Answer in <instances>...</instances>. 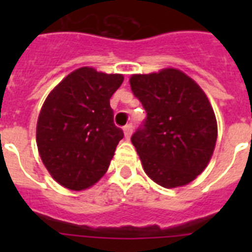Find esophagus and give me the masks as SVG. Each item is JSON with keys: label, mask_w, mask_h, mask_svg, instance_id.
I'll use <instances>...</instances> for the list:
<instances>
[{"label": "esophagus", "mask_w": 252, "mask_h": 252, "mask_svg": "<svg viewBox=\"0 0 252 252\" xmlns=\"http://www.w3.org/2000/svg\"><path fill=\"white\" fill-rule=\"evenodd\" d=\"M132 130H133V126H132V124H126V126H124V134H126V138L130 137Z\"/></svg>", "instance_id": "esophagus-1"}]
</instances>
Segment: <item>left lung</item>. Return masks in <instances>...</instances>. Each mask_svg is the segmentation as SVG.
I'll return each mask as SVG.
<instances>
[{"instance_id": "1", "label": "left lung", "mask_w": 252, "mask_h": 252, "mask_svg": "<svg viewBox=\"0 0 252 252\" xmlns=\"http://www.w3.org/2000/svg\"><path fill=\"white\" fill-rule=\"evenodd\" d=\"M134 96L146 119L130 137L150 179L165 188L186 186L204 171L217 140V122L201 87L178 69L133 74Z\"/></svg>"}]
</instances>
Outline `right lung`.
Masks as SVG:
<instances>
[{
	"instance_id": "obj_1",
	"label": "right lung",
	"mask_w": 252,
	"mask_h": 252,
	"mask_svg": "<svg viewBox=\"0 0 252 252\" xmlns=\"http://www.w3.org/2000/svg\"><path fill=\"white\" fill-rule=\"evenodd\" d=\"M123 81L122 74L85 66L65 77L45 99L37 119V149L63 187L86 189L106 174L124 137L110 106Z\"/></svg>"
}]
</instances>
